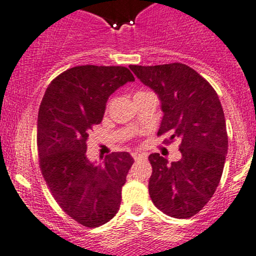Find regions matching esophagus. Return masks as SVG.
Wrapping results in <instances>:
<instances>
[{"mask_svg": "<svg viewBox=\"0 0 256 256\" xmlns=\"http://www.w3.org/2000/svg\"><path fill=\"white\" fill-rule=\"evenodd\" d=\"M131 156H132V158L135 160H144V158H146V154H144V153L134 152V153H131Z\"/></svg>", "mask_w": 256, "mask_h": 256, "instance_id": "esophagus-1", "label": "esophagus"}]
</instances>
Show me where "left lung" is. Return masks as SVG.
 Here are the masks:
<instances>
[{"label":"left lung","instance_id":"left-lung-1","mask_svg":"<svg viewBox=\"0 0 256 256\" xmlns=\"http://www.w3.org/2000/svg\"><path fill=\"white\" fill-rule=\"evenodd\" d=\"M130 68L162 102L164 112L158 136L170 134L166 144L180 138L182 158L168 163L152 153L148 192L163 214L190 218L214 196L228 150L224 114L216 90L192 67L174 62Z\"/></svg>","mask_w":256,"mask_h":256}]
</instances>
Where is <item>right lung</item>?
I'll return each instance as SVG.
<instances>
[{"mask_svg": "<svg viewBox=\"0 0 256 256\" xmlns=\"http://www.w3.org/2000/svg\"><path fill=\"white\" fill-rule=\"evenodd\" d=\"M135 77L124 66H76L51 80L38 115L39 166L51 195L72 220L88 228L109 222L120 208L121 189L134 160L108 154L96 166L87 140L103 119L106 100Z\"/></svg>", "mask_w": 256, "mask_h": 256, "instance_id": "1", "label": "right lung"}]
</instances>
